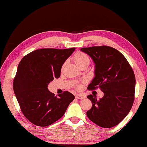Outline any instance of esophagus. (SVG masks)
<instances>
[{
	"instance_id": "obj_1",
	"label": "esophagus",
	"mask_w": 147,
	"mask_h": 147,
	"mask_svg": "<svg viewBox=\"0 0 147 147\" xmlns=\"http://www.w3.org/2000/svg\"><path fill=\"white\" fill-rule=\"evenodd\" d=\"M76 98H78V99H84L85 96L84 95H82V94H76Z\"/></svg>"
}]
</instances>
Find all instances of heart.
I'll use <instances>...</instances> for the list:
<instances>
[{
  "label": "heart",
  "instance_id": "obj_1",
  "mask_svg": "<svg viewBox=\"0 0 147 147\" xmlns=\"http://www.w3.org/2000/svg\"><path fill=\"white\" fill-rule=\"evenodd\" d=\"M73 60L74 63L78 67H80V66L83 65L84 64L86 63H90V59L88 56L82 52H78L74 55L73 57ZM78 88H81V86H78Z\"/></svg>",
  "mask_w": 147,
  "mask_h": 147
}]
</instances>
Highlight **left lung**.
Here are the masks:
<instances>
[{"mask_svg":"<svg viewBox=\"0 0 147 147\" xmlns=\"http://www.w3.org/2000/svg\"><path fill=\"white\" fill-rule=\"evenodd\" d=\"M93 60L94 78L88 90L99 87L104 96L88 95L91 109L86 112L89 119L103 128L119 124L129 113L134 102L136 80L133 70L124 56L109 46L81 48Z\"/></svg>","mask_w":147,"mask_h":147,"instance_id":"obj_1","label":"left lung"}]
</instances>
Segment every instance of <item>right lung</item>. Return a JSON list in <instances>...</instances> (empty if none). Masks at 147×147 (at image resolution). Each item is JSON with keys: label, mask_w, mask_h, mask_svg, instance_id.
I'll return each instance as SVG.
<instances>
[{"label": "right lung", "mask_w": 147, "mask_h": 147, "mask_svg": "<svg viewBox=\"0 0 147 147\" xmlns=\"http://www.w3.org/2000/svg\"><path fill=\"white\" fill-rule=\"evenodd\" d=\"M76 48L40 49L25 55L18 65L13 90L24 115L39 126L51 125L61 118L75 96L69 92L54 96L48 85L59 78L61 69Z\"/></svg>", "instance_id": "add662e5"}]
</instances>
